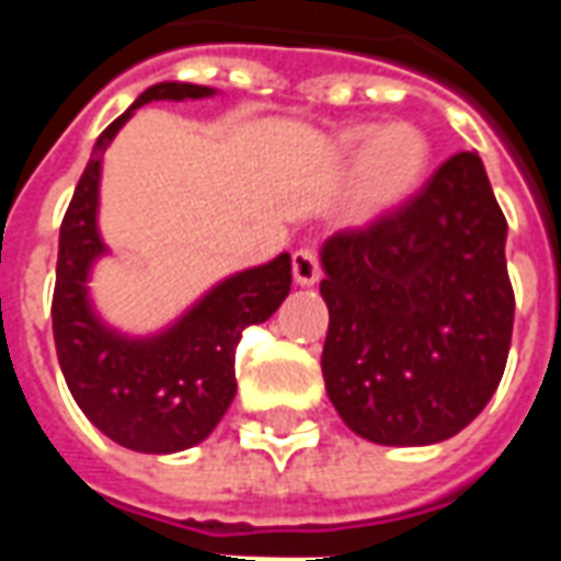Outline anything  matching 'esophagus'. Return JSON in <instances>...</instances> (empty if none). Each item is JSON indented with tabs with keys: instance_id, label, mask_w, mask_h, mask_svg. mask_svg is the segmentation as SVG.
Here are the masks:
<instances>
[{
	"instance_id": "obj_1",
	"label": "esophagus",
	"mask_w": 561,
	"mask_h": 561,
	"mask_svg": "<svg viewBox=\"0 0 561 561\" xmlns=\"http://www.w3.org/2000/svg\"><path fill=\"white\" fill-rule=\"evenodd\" d=\"M291 270H294V279L300 282V285H312L321 276V264H318V255L312 245H300L297 252L291 255Z\"/></svg>"
}]
</instances>
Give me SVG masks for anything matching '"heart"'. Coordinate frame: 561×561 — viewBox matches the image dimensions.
Segmentation results:
<instances>
[{
    "instance_id": "obj_1",
    "label": "heart",
    "mask_w": 561,
    "mask_h": 561,
    "mask_svg": "<svg viewBox=\"0 0 561 561\" xmlns=\"http://www.w3.org/2000/svg\"><path fill=\"white\" fill-rule=\"evenodd\" d=\"M342 149L360 159V188L369 201H393L405 195L421 180L430 161V140L421 128L409 123L352 128L342 138Z\"/></svg>"
}]
</instances>
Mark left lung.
I'll return each mask as SVG.
<instances>
[{
  "instance_id": "left-lung-1",
  "label": "left lung",
  "mask_w": 561,
  "mask_h": 561,
  "mask_svg": "<svg viewBox=\"0 0 561 561\" xmlns=\"http://www.w3.org/2000/svg\"><path fill=\"white\" fill-rule=\"evenodd\" d=\"M505 237L478 152H457L412 197L324 243L321 373L348 430L435 445L483 412L514 330Z\"/></svg>"
}]
</instances>
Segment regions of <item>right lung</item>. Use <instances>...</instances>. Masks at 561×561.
Masks as SVG:
<instances>
[{
	"label": "right lung",
	"mask_w": 561,
	"mask_h": 561,
	"mask_svg": "<svg viewBox=\"0 0 561 561\" xmlns=\"http://www.w3.org/2000/svg\"><path fill=\"white\" fill-rule=\"evenodd\" d=\"M213 95L195 83H156L104 128L59 228L54 288L56 357L71 397L107 438L140 454H173L204 442L237 393L233 357L243 330L267 321L291 291V255L216 285L156 340H123L87 304V273L104 245L95 228L102 152L135 107Z\"/></svg>",
	"instance_id": "obj_1"
}]
</instances>
